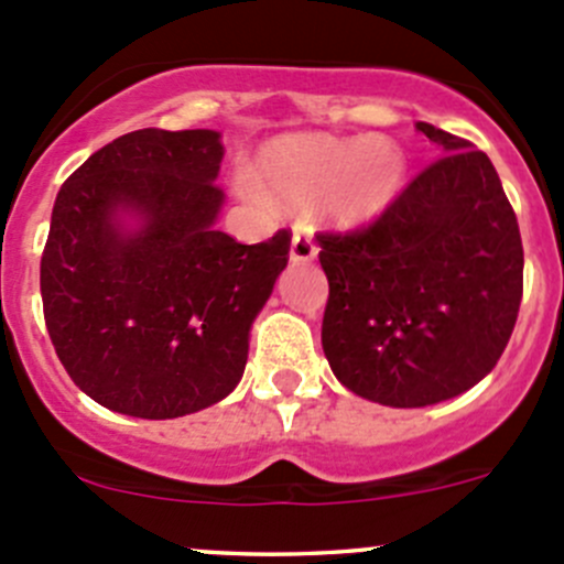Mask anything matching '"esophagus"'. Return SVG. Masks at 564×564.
Segmentation results:
<instances>
[{"instance_id":"esophagus-1","label":"esophagus","mask_w":564,"mask_h":564,"mask_svg":"<svg viewBox=\"0 0 564 564\" xmlns=\"http://www.w3.org/2000/svg\"><path fill=\"white\" fill-rule=\"evenodd\" d=\"M318 253V248L314 246V240H311L305 231H294L292 237V250H289V259L294 261V264H305V261H314Z\"/></svg>"}]
</instances>
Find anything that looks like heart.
Instances as JSON below:
<instances>
[{
  "instance_id": "heart-1",
  "label": "heart",
  "mask_w": 564,
  "mask_h": 564,
  "mask_svg": "<svg viewBox=\"0 0 564 564\" xmlns=\"http://www.w3.org/2000/svg\"><path fill=\"white\" fill-rule=\"evenodd\" d=\"M253 176L261 191L289 204H311L327 193L329 218L357 229L395 202L403 158L388 141L289 135L261 150Z\"/></svg>"
}]
</instances>
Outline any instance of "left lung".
<instances>
[{
  "label": "left lung",
  "mask_w": 564,
  "mask_h": 564,
  "mask_svg": "<svg viewBox=\"0 0 564 564\" xmlns=\"http://www.w3.org/2000/svg\"><path fill=\"white\" fill-rule=\"evenodd\" d=\"M442 150L351 235H318L322 346L335 379L395 409L475 388L508 346L524 292L519 220L486 152L417 122Z\"/></svg>",
  "instance_id": "1"
}]
</instances>
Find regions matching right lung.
Returning a JSON list of instances; mask_svg holds the SVG:
<instances>
[{
	"mask_svg": "<svg viewBox=\"0 0 564 564\" xmlns=\"http://www.w3.org/2000/svg\"><path fill=\"white\" fill-rule=\"evenodd\" d=\"M224 152L218 130H133L56 193L45 327L73 382L111 412L172 420L240 384L292 237L242 246L215 229Z\"/></svg>",
	"mask_w": 564,
	"mask_h": 564,
	"instance_id": "obj_1",
	"label": "right lung"
}]
</instances>
